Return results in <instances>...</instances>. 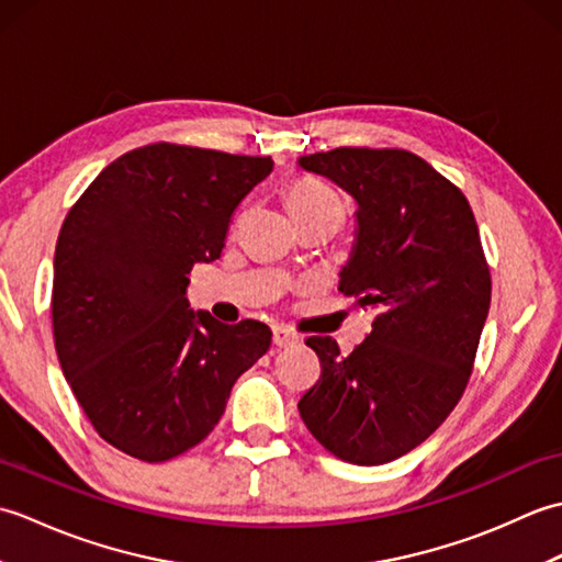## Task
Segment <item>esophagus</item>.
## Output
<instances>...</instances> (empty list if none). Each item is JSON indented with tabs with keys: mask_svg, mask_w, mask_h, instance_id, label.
I'll return each instance as SVG.
<instances>
[{
	"mask_svg": "<svg viewBox=\"0 0 562 562\" xmlns=\"http://www.w3.org/2000/svg\"><path fill=\"white\" fill-rule=\"evenodd\" d=\"M294 342H300V338H296L290 328H284V326L272 328V345H274V348H290V345H294Z\"/></svg>",
	"mask_w": 562,
	"mask_h": 562,
	"instance_id": "1",
	"label": "esophagus"
}]
</instances>
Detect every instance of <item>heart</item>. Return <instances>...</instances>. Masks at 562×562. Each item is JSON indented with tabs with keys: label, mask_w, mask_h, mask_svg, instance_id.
Instances as JSON below:
<instances>
[{
	"label": "heart",
	"mask_w": 562,
	"mask_h": 562,
	"mask_svg": "<svg viewBox=\"0 0 562 562\" xmlns=\"http://www.w3.org/2000/svg\"><path fill=\"white\" fill-rule=\"evenodd\" d=\"M284 205H288L292 217H296V214L316 212L324 207H340V202L326 186H321L316 181H296L288 188Z\"/></svg>",
	"instance_id": "b5f03b06"
}]
</instances>
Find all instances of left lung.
<instances>
[{"mask_svg": "<svg viewBox=\"0 0 562 562\" xmlns=\"http://www.w3.org/2000/svg\"><path fill=\"white\" fill-rule=\"evenodd\" d=\"M357 202L340 292L374 308L350 355L312 336L321 376L300 415L333 457L379 465L447 420L473 372L491 308V268L461 190L405 149L338 147L300 157Z\"/></svg>", "mask_w": 562, "mask_h": 562, "instance_id": "obj_1", "label": "left lung"}]
</instances>
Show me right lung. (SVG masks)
<instances>
[{"label": "right lung", "mask_w": 562, "mask_h": 562, "mask_svg": "<svg viewBox=\"0 0 562 562\" xmlns=\"http://www.w3.org/2000/svg\"><path fill=\"white\" fill-rule=\"evenodd\" d=\"M270 157L157 142L123 154L67 212L55 246L53 336L93 429L159 463L205 439L234 381L268 352L260 321L220 324L186 300L222 256L232 214Z\"/></svg>", "instance_id": "add662e5"}]
</instances>
